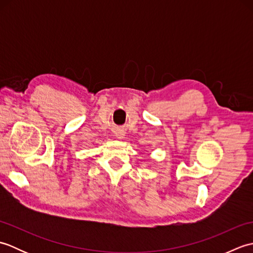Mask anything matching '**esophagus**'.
Masks as SVG:
<instances>
[{
    "label": "esophagus",
    "instance_id": "1",
    "mask_svg": "<svg viewBox=\"0 0 253 253\" xmlns=\"http://www.w3.org/2000/svg\"><path fill=\"white\" fill-rule=\"evenodd\" d=\"M116 138H118V139H122V138H124V133L123 132H116Z\"/></svg>",
    "mask_w": 253,
    "mask_h": 253
}]
</instances>
